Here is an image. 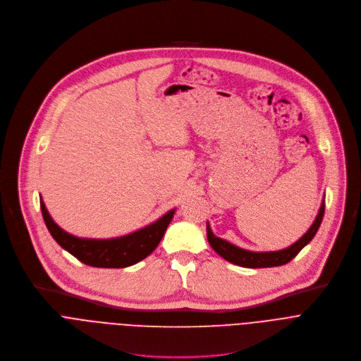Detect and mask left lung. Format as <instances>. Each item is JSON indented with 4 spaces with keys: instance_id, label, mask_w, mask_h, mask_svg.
<instances>
[{
    "instance_id": "8db88e82",
    "label": "left lung",
    "mask_w": 361,
    "mask_h": 361,
    "mask_svg": "<svg viewBox=\"0 0 361 361\" xmlns=\"http://www.w3.org/2000/svg\"><path fill=\"white\" fill-rule=\"evenodd\" d=\"M324 216V199L322 200L319 213L316 216V219L313 222V225L310 226V229L293 245H290L289 247L281 249V250H274V252H252V250H246L242 249L222 238L214 236V233L210 229L209 222H206V231H207V240L209 245L213 247V250L218 253L219 256H222L225 260L242 266V267H249V269H259V267H274V266H281L289 263L293 257H296V255L307 245L310 243V240L314 238V235L317 233L320 224L323 221Z\"/></svg>"
}]
</instances>
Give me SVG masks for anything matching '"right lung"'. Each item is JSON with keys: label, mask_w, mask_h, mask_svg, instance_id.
<instances>
[{"label": "right lung", "mask_w": 361, "mask_h": 361, "mask_svg": "<svg viewBox=\"0 0 361 361\" xmlns=\"http://www.w3.org/2000/svg\"><path fill=\"white\" fill-rule=\"evenodd\" d=\"M41 212L51 236L80 262L92 267L122 269L143 260L157 249L173 218L175 209L168 210L158 221L145 228L111 239L78 238L65 232L51 218L42 197Z\"/></svg>", "instance_id": "obj_1"}]
</instances>
